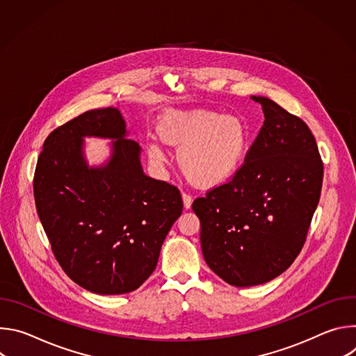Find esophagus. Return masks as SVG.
<instances>
[{"label":"esophagus","instance_id":"obj_1","mask_svg":"<svg viewBox=\"0 0 356 356\" xmlns=\"http://www.w3.org/2000/svg\"><path fill=\"white\" fill-rule=\"evenodd\" d=\"M183 206H184V209L186 210H188V209H191V204H193V197L190 195V194H187V193H183Z\"/></svg>","mask_w":356,"mask_h":356}]
</instances>
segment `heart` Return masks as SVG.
Wrapping results in <instances>:
<instances>
[{
    "label": "heart",
    "mask_w": 356,
    "mask_h": 356,
    "mask_svg": "<svg viewBox=\"0 0 356 356\" xmlns=\"http://www.w3.org/2000/svg\"><path fill=\"white\" fill-rule=\"evenodd\" d=\"M158 135L163 143L179 147L181 172L201 187H213L231 179L243 162L249 139L241 118L221 117L207 110L166 113L158 124ZM146 146L152 159L163 161L158 142L149 140Z\"/></svg>",
    "instance_id": "1"
}]
</instances>
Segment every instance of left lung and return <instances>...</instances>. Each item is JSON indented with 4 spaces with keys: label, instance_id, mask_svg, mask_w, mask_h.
<instances>
[{
    "label": "left lung",
    "instance_id": "left-lung-1",
    "mask_svg": "<svg viewBox=\"0 0 356 356\" xmlns=\"http://www.w3.org/2000/svg\"><path fill=\"white\" fill-rule=\"evenodd\" d=\"M265 122L234 177L195 198L210 269L236 287L266 283L297 258L323 186V162L306 122L266 97Z\"/></svg>",
    "mask_w": 356,
    "mask_h": 356
}]
</instances>
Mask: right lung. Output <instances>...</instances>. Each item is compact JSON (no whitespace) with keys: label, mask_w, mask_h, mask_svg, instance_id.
<instances>
[{"label":"right lung","mask_w":356,"mask_h":356,"mask_svg":"<svg viewBox=\"0 0 356 356\" xmlns=\"http://www.w3.org/2000/svg\"><path fill=\"white\" fill-rule=\"evenodd\" d=\"M127 135L118 108L87 111L50 132L33 177L36 211L59 265L97 294L136 290L183 211L180 191L143 173L140 146ZM91 136L113 139L101 167L83 156Z\"/></svg>","instance_id":"add662e5"}]
</instances>
